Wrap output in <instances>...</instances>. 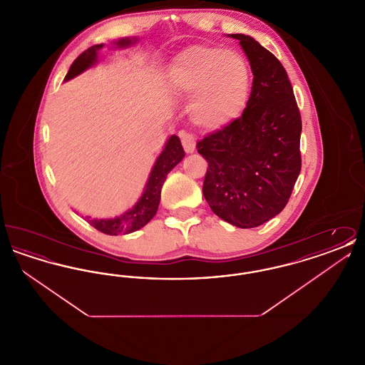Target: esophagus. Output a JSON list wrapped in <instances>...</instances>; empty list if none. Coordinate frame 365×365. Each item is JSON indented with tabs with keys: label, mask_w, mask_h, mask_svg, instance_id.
Masks as SVG:
<instances>
[{
	"label": "esophagus",
	"mask_w": 365,
	"mask_h": 365,
	"mask_svg": "<svg viewBox=\"0 0 365 365\" xmlns=\"http://www.w3.org/2000/svg\"><path fill=\"white\" fill-rule=\"evenodd\" d=\"M179 137H180L182 145L185 148L186 153H194L195 152V139H194V137L186 131H180Z\"/></svg>",
	"instance_id": "obj_1"
}]
</instances>
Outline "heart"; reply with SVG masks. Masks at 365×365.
Returning a JSON list of instances; mask_svg holds the SVG:
<instances>
[{
	"label": "heart",
	"mask_w": 365,
	"mask_h": 365,
	"mask_svg": "<svg viewBox=\"0 0 365 365\" xmlns=\"http://www.w3.org/2000/svg\"><path fill=\"white\" fill-rule=\"evenodd\" d=\"M167 79L174 93L192 97L191 120L209 131L238 118L250 88V72L242 56L213 45H192L176 54Z\"/></svg>",
	"instance_id": "obj_1"
}]
</instances>
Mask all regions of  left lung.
<instances>
[{"label":"left lung","instance_id":"8db88e82","mask_svg":"<svg viewBox=\"0 0 365 365\" xmlns=\"http://www.w3.org/2000/svg\"><path fill=\"white\" fill-rule=\"evenodd\" d=\"M253 86L242 116L197 143L208 161L202 192L215 215L240 228L261 226L286 207L301 171V115L278 58L245 34Z\"/></svg>","mask_w":365,"mask_h":365}]
</instances>
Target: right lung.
Listing matches in <instances>:
<instances>
[{
	"mask_svg": "<svg viewBox=\"0 0 365 365\" xmlns=\"http://www.w3.org/2000/svg\"><path fill=\"white\" fill-rule=\"evenodd\" d=\"M138 42V38H120L115 45L118 48H128ZM104 43L94 45L82 53L71 66L68 73L66 75L64 81H70L72 78L81 75L82 72L91 68L97 63V54L103 49ZM185 157V150L182 148L180 139L176 135H171L160 156L157 157L156 163L149 175L146 182L145 190L139 197L137 204L123 215L113 217V219H90L87 222L90 226L97 228L98 231L108 234V235H119V234H130L139 228L146 226L153 216L156 215L160 198H161V187L167 179V175L174 168L176 164L182 161Z\"/></svg>",
	"mask_w": 365,
	"mask_h": 365,
	"instance_id": "obj_1",
	"label": "right lung"
}]
</instances>
